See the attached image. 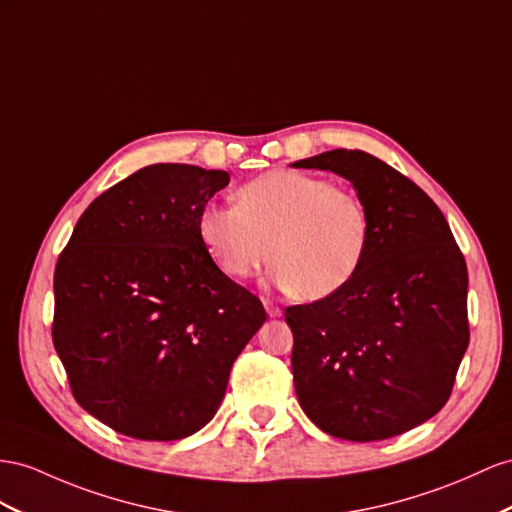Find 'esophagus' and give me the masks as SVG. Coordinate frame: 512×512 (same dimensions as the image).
Segmentation results:
<instances>
[{
  "instance_id": "34e87169",
  "label": "esophagus",
  "mask_w": 512,
  "mask_h": 512,
  "mask_svg": "<svg viewBox=\"0 0 512 512\" xmlns=\"http://www.w3.org/2000/svg\"><path fill=\"white\" fill-rule=\"evenodd\" d=\"M264 307H266V313L270 318H279L281 316V309L274 305V303H270V300H264Z\"/></svg>"
}]
</instances>
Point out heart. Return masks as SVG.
<instances>
[{
  "label": "heart",
  "instance_id": "1",
  "mask_svg": "<svg viewBox=\"0 0 512 512\" xmlns=\"http://www.w3.org/2000/svg\"><path fill=\"white\" fill-rule=\"evenodd\" d=\"M201 209L199 235L220 270L251 279L268 259L270 283L303 300L346 287L370 246V214L355 192L300 170H270Z\"/></svg>",
  "mask_w": 512,
  "mask_h": 512
}]
</instances>
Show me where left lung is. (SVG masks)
<instances>
[{
	"label": "left lung",
	"mask_w": 512,
	"mask_h": 512,
	"mask_svg": "<svg viewBox=\"0 0 512 512\" xmlns=\"http://www.w3.org/2000/svg\"><path fill=\"white\" fill-rule=\"evenodd\" d=\"M292 166L348 179L370 214L355 279L285 309L298 402L339 439L402 435L452 393L469 344L465 259L430 196L378 157L335 149Z\"/></svg>",
	"instance_id": "left-lung-1"
}]
</instances>
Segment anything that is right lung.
<instances>
[{"instance_id":"add662e5","label":"right lung","mask_w":512,"mask_h":512,"mask_svg":"<svg viewBox=\"0 0 512 512\" xmlns=\"http://www.w3.org/2000/svg\"><path fill=\"white\" fill-rule=\"evenodd\" d=\"M225 170L151 164L86 207L54 274V346L75 400L144 441L212 422L233 361L266 322L222 272L199 216Z\"/></svg>"}]
</instances>
